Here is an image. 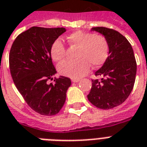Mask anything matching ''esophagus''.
Instances as JSON below:
<instances>
[{
  "label": "esophagus",
  "mask_w": 147,
  "mask_h": 147,
  "mask_svg": "<svg viewBox=\"0 0 147 147\" xmlns=\"http://www.w3.org/2000/svg\"><path fill=\"white\" fill-rule=\"evenodd\" d=\"M71 80H72L73 82H77L80 80V79H72Z\"/></svg>",
  "instance_id": "34e87169"
}]
</instances>
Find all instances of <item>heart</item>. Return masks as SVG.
I'll use <instances>...</instances> for the list:
<instances>
[{"label": "heart", "instance_id": "obj_1", "mask_svg": "<svg viewBox=\"0 0 147 147\" xmlns=\"http://www.w3.org/2000/svg\"><path fill=\"white\" fill-rule=\"evenodd\" d=\"M70 46L77 47L75 60H67L59 66L61 74L79 79L87 74L90 65L99 67L104 64L109 55V43L104 35L82 31H75L67 36ZM50 55L55 62H61L66 55V47L60 39L51 46Z\"/></svg>", "mask_w": 147, "mask_h": 147}]
</instances>
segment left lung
<instances>
[{
  "mask_svg": "<svg viewBox=\"0 0 147 147\" xmlns=\"http://www.w3.org/2000/svg\"><path fill=\"white\" fill-rule=\"evenodd\" d=\"M109 43V56L103 66L94 73L100 80H92L87 95L94 106L109 110L124 102L131 92L137 73L134 51L128 40L119 32L105 27H95Z\"/></svg>",
  "mask_w": 147,
  "mask_h": 147,
  "instance_id": "obj_1",
  "label": "left lung"
}]
</instances>
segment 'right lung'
Instances as JSON below:
<instances>
[{
	"label": "right lung",
	"instance_id": "add662e5",
	"mask_svg": "<svg viewBox=\"0 0 147 147\" xmlns=\"http://www.w3.org/2000/svg\"><path fill=\"white\" fill-rule=\"evenodd\" d=\"M65 28L31 27L21 33L13 42L9 52L10 74L17 89L35 112L43 116L57 114L66 100L71 86L68 77L53 76L56 70L52 61L50 48Z\"/></svg>",
	"mask_w": 147,
	"mask_h": 147
}]
</instances>
